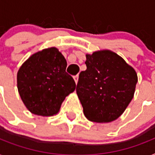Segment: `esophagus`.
<instances>
[{
  "label": "esophagus",
  "instance_id": "1",
  "mask_svg": "<svg viewBox=\"0 0 155 155\" xmlns=\"http://www.w3.org/2000/svg\"><path fill=\"white\" fill-rule=\"evenodd\" d=\"M74 78V80H75V84H77V82H78V79H79V75H74L73 76Z\"/></svg>",
  "mask_w": 155,
  "mask_h": 155
}]
</instances>
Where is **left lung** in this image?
I'll use <instances>...</instances> for the list:
<instances>
[{
	"label": "left lung",
	"mask_w": 155,
	"mask_h": 155,
	"mask_svg": "<svg viewBox=\"0 0 155 155\" xmlns=\"http://www.w3.org/2000/svg\"><path fill=\"white\" fill-rule=\"evenodd\" d=\"M86 58L87 69L80 73L76 86L84 115L96 123L114 121L133 99L136 72L123 58L108 50Z\"/></svg>",
	"instance_id": "8db88e82"
}]
</instances>
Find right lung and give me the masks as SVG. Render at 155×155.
I'll return each instance as SVG.
<instances>
[{
    "label": "right lung",
    "instance_id": "1",
    "mask_svg": "<svg viewBox=\"0 0 155 155\" xmlns=\"http://www.w3.org/2000/svg\"><path fill=\"white\" fill-rule=\"evenodd\" d=\"M66 67L62 54L56 48H50L33 54L20 68L17 88L31 112L51 116L59 111L65 97L75 89Z\"/></svg>",
    "mask_w": 155,
    "mask_h": 155
}]
</instances>
